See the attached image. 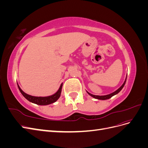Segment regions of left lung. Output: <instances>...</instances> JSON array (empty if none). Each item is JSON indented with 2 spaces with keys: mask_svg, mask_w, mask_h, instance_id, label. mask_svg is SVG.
<instances>
[{
  "mask_svg": "<svg viewBox=\"0 0 148 148\" xmlns=\"http://www.w3.org/2000/svg\"><path fill=\"white\" fill-rule=\"evenodd\" d=\"M127 77V76H126V78H125V82H124V83H123V84L122 85V86H120L118 89H117V90H116L115 91H114V92H112V93L109 94V95H104V96H97V95H92V94L89 93V92H88L87 91H86V92H87V93L88 94V95H89V96H91V97H94V98H95V99H100V100H106V99H110V98H111V97H112V96H114V95H117V94H118V93H119L121 90H122V88H123V86H125V83H126Z\"/></svg>",
  "mask_w": 148,
  "mask_h": 148,
  "instance_id": "8db88e82",
  "label": "left lung"
}]
</instances>
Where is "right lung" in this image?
Returning a JSON list of instances; mask_svg holds the SVG:
<instances>
[{
  "label": "right lung",
  "mask_w": 148,
  "mask_h": 148,
  "mask_svg": "<svg viewBox=\"0 0 148 148\" xmlns=\"http://www.w3.org/2000/svg\"><path fill=\"white\" fill-rule=\"evenodd\" d=\"M17 85H18V87L20 92L21 93V95H23L28 101L37 105L46 106V105L52 104V103L56 102L58 99H59V98L60 97L61 95L62 88V86H63V83H62L60 84L59 89H58V91L55 94H53V95L51 96H46V97H37V96L29 95L22 90L18 83H17Z\"/></svg>",
  "instance_id": "right-lung-1"
}]
</instances>
